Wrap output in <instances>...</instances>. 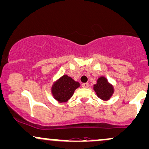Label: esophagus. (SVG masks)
I'll use <instances>...</instances> for the list:
<instances>
[{
    "instance_id": "obj_1",
    "label": "esophagus",
    "mask_w": 149,
    "mask_h": 149,
    "mask_svg": "<svg viewBox=\"0 0 149 149\" xmlns=\"http://www.w3.org/2000/svg\"><path fill=\"white\" fill-rule=\"evenodd\" d=\"M81 87L83 88H87L89 87V84L88 83H83V84H81Z\"/></svg>"
}]
</instances>
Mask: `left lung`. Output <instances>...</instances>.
Here are the masks:
<instances>
[{
    "instance_id": "8db88e82",
    "label": "left lung",
    "mask_w": 149,
    "mask_h": 149,
    "mask_svg": "<svg viewBox=\"0 0 149 149\" xmlns=\"http://www.w3.org/2000/svg\"><path fill=\"white\" fill-rule=\"evenodd\" d=\"M94 90L97 97L105 101L109 100L113 93V86L111 85L104 77H101L97 79V84L94 85Z\"/></svg>"
}]
</instances>
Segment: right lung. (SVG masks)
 I'll use <instances>...</instances> for the list:
<instances>
[{
    "label": "right lung",
    "mask_w": 149,
    "mask_h": 149,
    "mask_svg": "<svg viewBox=\"0 0 149 149\" xmlns=\"http://www.w3.org/2000/svg\"><path fill=\"white\" fill-rule=\"evenodd\" d=\"M79 87V82L65 74L54 83L52 87V94L56 100L63 103L68 102L72 97L74 90Z\"/></svg>",
    "instance_id": "add662e5"
}]
</instances>
